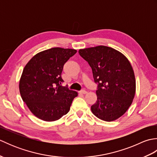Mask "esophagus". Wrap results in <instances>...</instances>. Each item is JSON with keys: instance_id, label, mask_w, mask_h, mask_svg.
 Here are the masks:
<instances>
[{"instance_id": "34e87169", "label": "esophagus", "mask_w": 157, "mask_h": 157, "mask_svg": "<svg viewBox=\"0 0 157 157\" xmlns=\"http://www.w3.org/2000/svg\"><path fill=\"white\" fill-rule=\"evenodd\" d=\"M79 93H80V94H86V93H87V92L84 90H83L79 91Z\"/></svg>"}]
</instances>
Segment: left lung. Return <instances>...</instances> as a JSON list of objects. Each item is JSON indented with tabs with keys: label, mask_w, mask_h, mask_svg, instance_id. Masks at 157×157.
I'll use <instances>...</instances> for the list:
<instances>
[{
	"label": "left lung",
	"mask_w": 157,
	"mask_h": 157,
	"mask_svg": "<svg viewBox=\"0 0 157 157\" xmlns=\"http://www.w3.org/2000/svg\"><path fill=\"white\" fill-rule=\"evenodd\" d=\"M79 54L90 66L98 84L92 113L105 121L117 119L128 111L136 93L134 72L128 59L105 46L80 49Z\"/></svg>",
	"instance_id": "left-lung-1"
}]
</instances>
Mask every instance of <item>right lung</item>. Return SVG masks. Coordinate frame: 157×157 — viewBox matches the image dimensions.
<instances>
[{"mask_svg":"<svg viewBox=\"0 0 157 157\" xmlns=\"http://www.w3.org/2000/svg\"><path fill=\"white\" fill-rule=\"evenodd\" d=\"M76 52L75 49L52 48L36 54L25 66L19 92L36 117L54 121L69 111L78 92L61 85V73L65 63Z\"/></svg>","mask_w":157,"mask_h":157,"instance_id":"add662e5","label":"right lung"}]
</instances>
